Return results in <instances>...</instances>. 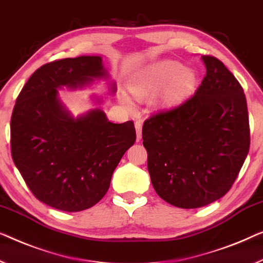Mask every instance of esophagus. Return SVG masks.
I'll return each mask as SVG.
<instances>
[{
	"label": "esophagus",
	"mask_w": 263,
	"mask_h": 263,
	"mask_svg": "<svg viewBox=\"0 0 263 263\" xmlns=\"http://www.w3.org/2000/svg\"><path fill=\"white\" fill-rule=\"evenodd\" d=\"M135 127H136V133H137V140H140L142 138V121L137 120L135 123Z\"/></svg>",
	"instance_id": "1"
}]
</instances>
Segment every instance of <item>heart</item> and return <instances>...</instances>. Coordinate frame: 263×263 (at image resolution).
Here are the masks:
<instances>
[{"label": "heart", "mask_w": 263, "mask_h": 263, "mask_svg": "<svg viewBox=\"0 0 263 263\" xmlns=\"http://www.w3.org/2000/svg\"><path fill=\"white\" fill-rule=\"evenodd\" d=\"M166 83L168 85L160 93L158 103L163 106H175L182 103L193 91L196 74L191 69H183L179 62H160L148 68L138 80L133 82L131 91L137 98H146L159 91ZM124 103L130 106V100L126 98Z\"/></svg>", "instance_id": "b5f03b06"}]
</instances>
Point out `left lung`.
Masks as SVG:
<instances>
[{"label": "left lung", "mask_w": 263, "mask_h": 263, "mask_svg": "<svg viewBox=\"0 0 263 263\" xmlns=\"http://www.w3.org/2000/svg\"><path fill=\"white\" fill-rule=\"evenodd\" d=\"M201 58L206 72L194 96L150 116L142 131L156 193L183 209L228 193L250 146L243 88L217 58Z\"/></svg>", "instance_id": "left-lung-1"}]
</instances>
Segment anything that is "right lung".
I'll list each match as a JSON object with an SVG mask.
<instances>
[{
  "instance_id": "obj_1",
  "label": "right lung",
  "mask_w": 263,
  "mask_h": 263,
  "mask_svg": "<svg viewBox=\"0 0 263 263\" xmlns=\"http://www.w3.org/2000/svg\"><path fill=\"white\" fill-rule=\"evenodd\" d=\"M106 76L100 57L61 59L35 70L18 94L10 120L11 157L47 205L74 213L97 204L136 142L132 120L111 123L101 109L73 118L59 100L61 86L81 87Z\"/></svg>"
}]
</instances>
